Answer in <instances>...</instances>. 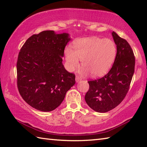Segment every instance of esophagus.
Returning a JSON list of instances; mask_svg holds the SVG:
<instances>
[{"instance_id":"1","label":"esophagus","mask_w":147,"mask_h":147,"mask_svg":"<svg viewBox=\"0 0 147 147\" xmlns=\"http://www.w3.org/2000/svg\"><path fill=\"white\" fill-rule=\"evenodd\" d=\"M82 80V78L79 76H76V82H79L80 81Z\"/></svg>"}]
</instances>
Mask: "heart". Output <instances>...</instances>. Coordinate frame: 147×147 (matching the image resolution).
<instances>
[{"instance_id":"obj_1","label":"heart","mask_w":147,"mask_h":147,"mask_svg":"<svg viewBox=\"0 0 147 147\" xmlns=\"http://www.w3.org/2000/svg\"><path fill=\"white\" fill-rule=\"evenodd\" d=\"M70 47L65 49V58L67 67L73 71L82 60L83 65L81 72L89 73L92 76H100L107 73L115 60L117 48L112 40L96 36L78 40Z\"/></svg>"}]
</instances>
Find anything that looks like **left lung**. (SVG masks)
Masks as SVG:
<instances>
[{
    "label": "left lung",
    "instance_id": "1",
    "mask_svg": "<svg viewBox=\"0 0 147 147\" xmlns=\"http://www.w3.org/2000/svg\"><path fill=\"white\" fill-rule=\"evenodd\" d=\"M112 35L117 47L114 64L104 77L88 82L90 88L85 97L89 107L98 112L111 111L123 100L135 72V58L128 42L114 32Z\"/></svg>",
    "mask_w": 147,
    "mask_h": 147
}]
</instances>
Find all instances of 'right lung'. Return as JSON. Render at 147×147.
I'll list each match as a JSON object with an SVG mask.
<instances>
[{"mask_svg": "<svg viewBox=\"0 0 147 147\" xmlns=\"http://www.w3.org/2000/svg\"><path fill=\"white\" fill-rule=\"evenodd\" d=\"M71 40L66 33L47 30L28 39L17 61L19 92L28 104L43 112L54 111L75 84V75L62 64L65 47Z\"/></svg>", "mask_w": 147, "mask_h": 147, "instance_id": "add662e5", "label": "right lung"}]
</instances>
